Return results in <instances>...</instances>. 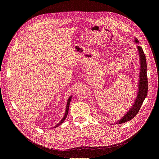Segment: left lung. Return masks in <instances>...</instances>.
I'll return each instance as SVG.
<instances>
[{
  "label": "left lung",
  "instance_id": "left-lung-1",
  "mask_svg": "<svg viewBox=\"0 0 159 159\" xmlns=\"http://www.w3.org/2000/svg\"><path fill=\"white\" fill-rule=\"evenodd\" d=\"M136 43H139L137 39H135ZM137 48L139 52L140 57V80L139 85V92L138 95L131 109L126 113V115L124 116L121 119H120L116 124H121L126 123L131 120H132L136 115L138 114L139 110L147 96L148 93V78L147 74V61L145 55L143 52L142 48L140 46H137Z\"/></svg>",
  "mask_w": 159,
  "mask_h": 159
}]
</instances>
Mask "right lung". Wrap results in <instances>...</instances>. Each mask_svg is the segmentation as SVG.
<instances>
[{"label":"right lung","mask_w":159,"mask_h":159,"mask_svg":"<svg viewBox=\"0 0 159 159\" xmlns=\"http://www.w3.org/2000/svg\"><path fill=\"white\" fill-rule=\"evenodd\" d=\"M71 99H72V96L71 97H70L69 98V99H68V101H67V105H66V111H65V115H64V116H63V119L61 120V121L57 125H56L55 126V128H57V127H58L59 125H60L64 121H65V120L66 119V116H67V115H68V112H69V105H70V101H71Z\"/></svg>","instance_id":"add662e5"}]
</instances>
